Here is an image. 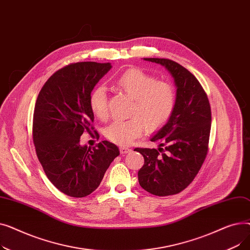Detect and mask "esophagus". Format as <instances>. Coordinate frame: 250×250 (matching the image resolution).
I'll list each match as a JSON object with an SVG mask.
<instances>
[{
  "label": "esophagus",
  "mask_w": 250,
  "mask_h": 250,
  "mask_svg": "<svg viewBox=\"0 0 250 250\" xmlns=\"http://www.w3.org/2000/svg\"><path fill=\"white\" fill-rule=\"evenodd\" d=\"M120 151H121V154L124 155V154H127V153H129V152H132V149L126 148V147H121V148H120Z\"/></svg>",
  "instance_id": "esophagus-1"
}]
</instances>
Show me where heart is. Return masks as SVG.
I'll use <instances>...</instances> for the list:
<instances>
[{
    "label": "heart",
    "mask_w": 250,
    "mask_h": 250,
    "mask_svg": "<svg viewBox=\"0 0 250 250\" xmlns=\"http://www.w3.org/2000/svg\"><path fill=\"white\" fill-rule=\"evenodd\" d=\"M120 88L133 103L125 121H114L104 129V136L118 146H127L139 138L144 129L154 132L162 127L171 117L176 102L175 90L171 84L157 81V78L140 69H129L116 79ZM89 106L98 118L105 120L108 114L106 88L98 85L89 95Z\"/></svg>",
    "instance_id": "obj_1"
}]
</instances>
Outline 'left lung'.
Listing matches in <instances>:
<instances>
[{
	"label": "left lung",
	"instance_id": "obj_1",
	"mask_svg": "<svg viewBox=\"0 0 250 250\" xmlns=\"http://www.w3.org/2000/svg\"><path fill=\"white\" fill-rule=\"evenodd\" d=\"M162 64L174 79L176 102L174 111L152 142L157 149L136 148L145 163L139 170L140 186L148 192L172 195L187 188L206 159L211 132V106L200 82L188 70L168 59L147 58Z\"/></svg>",
	"mask_w": 250,
	"mask_h": 250
}]
</instances>
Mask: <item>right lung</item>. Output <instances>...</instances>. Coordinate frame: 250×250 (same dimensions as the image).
Here are the masks:
<instances>
[{
  "label": "right lung",
  "instance_id": "right-lung-1",
  "mask_svg": "<svg viewBox=\"0 0 250 250\" xmlns=\"http://www.w3.org/2000/svg\"><path fill=\"white\" fill-rule=\"evenodd\" d=\"M110 69V62L65 65L50 76L36 99L32 134L37 158L52 185L73 198L93 192L120 155L108 141L93 148L80 145L82 134L94 129L90 92Z\"/></svg>",
  "mask_w": 250,
  "mask_h": 250
}]
</instances>
